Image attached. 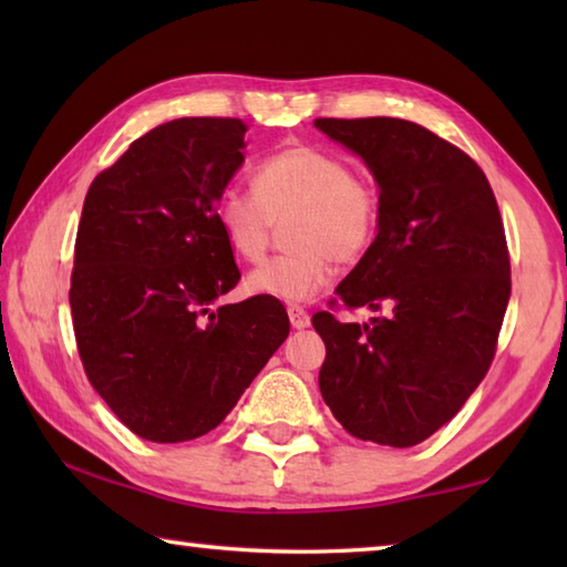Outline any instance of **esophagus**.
I'll return each mask as SVG.
<instances>
[{"label":"esophagus","mask_w":567,"mask_h":567,"mask_svg":"<svg viewBox=\"0 0 567 567\" xmlns=\"http://www.w3.org/2000/svg\"><path fill=\"white\" fill-rule=\"evenodd\" d=\"M287 315H290V322H292V328H295V330H305V328H310V315H307L305 307H300V305H290V307H287Z\"/></svg>","instance_id":"1"}]
</instances>
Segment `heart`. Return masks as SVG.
<instances>
[{
  "label": "heart",
  "instance_id": "obj_1",
  "mask_svg": "<svg viewBox=\"0 0 567 567\" xmlns=\"http://www.w3.org/2000/svg\"><path fill=\"white\" fill-rule=\"evenodd\" d=\"M287 225L295 252L249 272V292L305 302L338 275V262H360L380 233L382 199L375 179L334 152L295 145L255 167L252 189L227 185L215 199V219L245 262L262 260L275 225Z\"/></svg>",
  "mask_w": 567,
  "mask_h": 567
}]
</instances>
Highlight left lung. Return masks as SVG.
<instances>
[{"instance_id": "obj_1", "label": "left lung", "mask_w": 567, "mask_h": 567, "mask_svg": "<svg viewBox=\"0 0 567 567\" xmlns=\"http://www.w3.org/2000/svg\"><path fill=\"white\" fill-rule=\"evenodd\" d=\"M315 127L364 159L382 199L375 245L338 285L348 310L382 315L312 318L328 348L322 400L352 437L412 447L491 370L511 300L501 209L477 162L415 122L320 117Z\"/></svg>"}]
</instances>
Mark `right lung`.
<instances>
[{
	"instance_id": "obj_1",
	"label": "right lung",
	"mask_w": 567,
	"mask_h": 567,
	"mask_svg": "<svg viewBox=\"0 0 567 567\" xmlns=\"http://www.w3.org/2000/svg\"><path fill=\"white\" fill-rule=\"evenodd\" d=\"M247 124L182 117L134 140L87 189L70 287L92 388L134 435L215 430L290 334L272 297L223 305L239 282L215 199L245 162Z\"/></svg>"
}]
</instances>
